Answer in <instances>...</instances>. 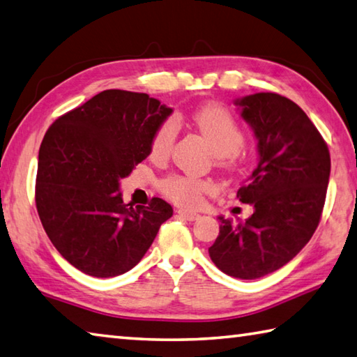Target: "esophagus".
I'll return each instance as SVG.
<instances>
[{
    "label": "esophagus",
    "instance_id": "obj_1",
    "mask_svg": "<svg viewBox=\"0 0 357 357\" xmlns=\"http://www.w3.org/2000/svg\"><path fill=\"white\" fill-rule=\"evenodd\" d=\"M178 216L186 219V220H197L200 218V214L196 211H190V210H178Z\"/></svg>",
    "mask_w": 357,
    "mask_h": 357
}]
</instances>
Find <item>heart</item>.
<instances>
[{"instance_id":"obj_1","label":"heart","mask_w":357,"mask_h":357,"mask_svg":"<svg viewBox=\"0 0 357 357\" xmlns=\"http://www.w3.org/2000/svg\"><path fill=\"white\" fill-rule=\"evenodd\" d=\"M192 123L210 143L220 167H231L236 163L242 152L244 130L225 105L210 102L199 107L192 113ZM176 137V119H165L151 139V157L161 160L169 155ZM160 186L167 197L188 206L197 205L204 194L211 191V185L206 180L190 176L166 177Z\"/></svg>"}]
</instances>
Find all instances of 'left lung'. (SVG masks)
<instances>
[{"instance_id":"8db88e82","label":"left lung","mask_w":357,"mask_h":357,"mask_svg":"<svg viewBox=\"0 0 357 357\" xmlns=\"http://www.w3.org/2000/svg\"><path fill=\"white\" fill-rule=\"evenodd\" d=\"M236 105L258 139L259 163L238 190L253 214L244 224L219 216V236L208 253L230 277L257 280L287 264L312 238L331 158L317 127L291 99L255 93Z\"/></svg>"}]
</instances>
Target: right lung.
<instances>
[{
	"mask_svg": "<svg viewBox=\"0 0 357 357\" xmlns=\"http://www.w3.org/2000/svg\"><path fill=\"white\" fill-rule=\"evenodd\" d=\"M172 109L146 93L105 90L59 116L38 151L36 205L59 253L90 277L135 267L172 206L153 197L129 206L119 180L151 153V139Z\"/></svg>",
	"mask_w": 357,
	"mask_h": 357,
	"instance_id": "add662e5",
	"label": "right lung"
}]
</instances>
